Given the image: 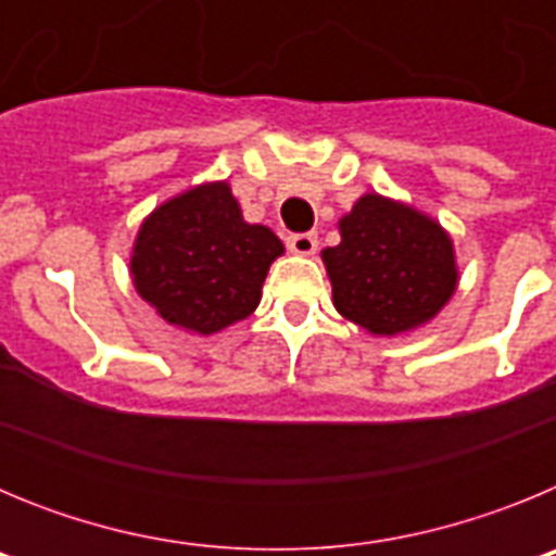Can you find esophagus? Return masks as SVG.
I'll use <instances>...</instances> for the list:
<instances>
[{"label":"esophagus","mask_w":556,"mask_h":556,"mask_svg":"<svg viewBox=\"0 0 556 556\" xmlns=\"http://www.w3.org/2000/svg\"><path fill=\"white\" fill-rule=\"evenodd\" d=\"M287 248L298 255L317 253V233H294L287 239Z\"/></svg>","instance_id":"1"}]
</instances>
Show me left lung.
<instances>
[{
    "instance_id": "8db88e82",
    "label": "left lung",
    "mask_w": 556,
    "mask_h": 556,
    "mask_svg": "<svg viewBox=\"0 0 556 556\" xmlns=\"http://www.w3.org/2000/svg\"><path fill=\"white\" fill-rule=\"evenodd\" d=\"M323 250L333 306L376 337L415 331L443 312L459 283L454 242L434 217L384 194H362Z\"/></svg>"
}]
</instances>
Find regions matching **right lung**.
I'll use <instances>...</instances> for the list:
<instances>
[{
    "mask_svg": "<svg viewBox=\"0 0 556 556\" xmlns=\"http://www.w3.org/2000/svg\"><path fill=\"white\" fill-rule=\"evenodd\" d=\"M278 255L281 239L267 225L244 223L228 180H211L144 217L130 275L161 320L208 337L255 312Z\"/></svg>",
    "mask_w": 556,
    "mask_h": 556,
    "instance_id": "obj_1",
    "label": "right lung"
}]
</instances>
